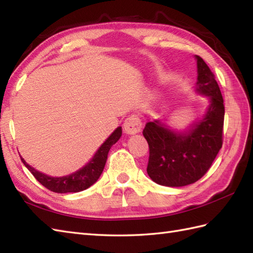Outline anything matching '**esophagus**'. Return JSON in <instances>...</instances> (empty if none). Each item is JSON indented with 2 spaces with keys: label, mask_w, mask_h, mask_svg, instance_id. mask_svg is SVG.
I'll list each match as a JSON object with an SVG mask.
<instances>
[{
  "label": "esophagus",
  "mask_w": 253,
  "mask_h": 253,
  "mask_svg": "<svg viewBox=\"0 0 253 253\" xmlns=\"http://www.w3.org/2000/svg\"><path fill=\"white\" fill-rule=\"evenodd\" d=\"M141 122L139 118L135 115L129 116L124 123V130L127 133V135H136L139 131L141 130Z\"/></svg>",
  "instance_id": "obj_1"
}]
</instances>
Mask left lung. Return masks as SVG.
<instances>
[{
  "label": "left lung",
  "instance_id": "left-lung-1",
  "mask_svg": "<svg viewBox=\"0 0 253 253\" xmlns=\"http://www.w3.org/2000/svg\"><path fill=\"white\" fill-rule=\"evenodd\" d=\"M195 58L198 77L193 91L208 99L204 114L182 130L169 126V117L149 122L143 129L150 150L148 175L166 187H182L200 179L222 148L223 96L206 62L198 55Z\"/></svg>",
  "mask_w": 253,
  "mask_h": 253
}]
</instances>
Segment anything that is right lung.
I'll return each mask as SVG.
<instances>
[{
    "label": "right lung",
    "instance_id": "add662e5",
    "mask_svg": "<svg viewBox=\"0 0 253 253\" xmlns=\"http://www.w3.org/2000/svg\"><path fill=\"white\" fill-rule=\"evenodd\" d=\"M121 137L122 127H117L111 133L110 137L101 144V147L96 150L92 159H90L87 164L72 174L61 177H53L44 173H41V171L37 170L32 166H30L23 158L20 157V159L23 161L26 168L36 177V179L49 190L57 193L79 192L85 190L90 186H92L99 179L102 171L104 169L107 154H109L111 147L120 140Z\"/></svg>",
    "mask_w": 253,
    "mask_h": 253
}]
</instances>
